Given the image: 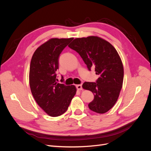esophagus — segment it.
I'll list each match as a JSON object with an SVG mask.
<instances>
[{"label": "esophagus", "instance_id": "obj_1", "mask_svg": "<svg viewBox=\"0 0 151 151\" xmlns=\"http://www.w3.org/2000/svg\"><path fill=\"white\" fill-rule=\"evenodd\" d=\"M76 88H77V89H78L79 91H81L82 89H83V87H82V85H81V84L76 85Z\"/></svg>", "mask_w": 151, "mask_h": 151}]
</instances>
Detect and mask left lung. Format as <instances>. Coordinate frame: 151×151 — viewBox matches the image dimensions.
<instances>
[{
    "mask_svg": "<svg viewBox=\"0 0 151 151\" xmlns=\"http://www.w3.org/2000/svg\"><path fill=\"white\" fill-rule=\"evenodd\" d=\"M68 47L80 55L89 70L95 67L96 83L85 82L83 88L94 96L88 104L91 110L106 113L117 101L122 88L124 71L120 55L111 43L95 36L76 38Z\"/></svg>",
    "mask_w": 151,
    "mask_h": 151,
    "instance_id": "left-lung-1",
    "label": "left lung"
}]
</instances>
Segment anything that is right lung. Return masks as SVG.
<instances>
[{"mask_svg":"<svg viewBox=\"0 0 151 151\" xmlns=\"http://www.w3.org/2000/svg\"><path fill=\"white\" fill-rule=\"evenodd\" d=\"M72 40L50 39L35 50L31 58L29 75L31 93L36 102L50 116L64 113L76 93L75 86L58 83L55 73L58 69L59 56Z\"/></svg>","mask_w":151,"mask_h":151,"instance_id":"1","label":"right lung"}]
</instances>
